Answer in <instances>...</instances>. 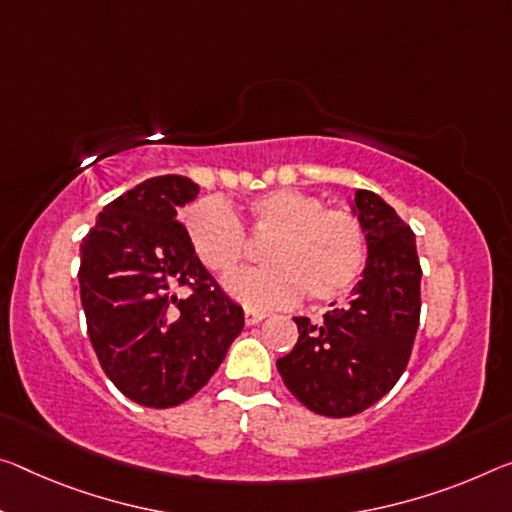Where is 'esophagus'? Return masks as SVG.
<instances>
[{
    "instance_id": "34e87169",
    "label": "esophagus",
    "mask_w": 512,
    "mask_h": 512,
    "mask_svg": "<svg viewBox=\"0 0 512 512\" xmlns=\"http://www.w3.org/2000/svg\"><path fill=\"white\" fill-rule=\"evenodd\" d=\"M243 319H246V326H257L259 321L266 319V312L250 310V307H246V310H243Z\"/></svg>"
}]
</instances>
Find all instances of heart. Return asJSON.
I'll return each instance as SVG.
<instances>
[{
  "instance_id": "obj_1",
  "label": "heart",
  "mask_w": 512,
  "mask_h": 512,
  "mask_svg": "<svg viewBox=\"0 0 512 512\" xmlns=\"http://www.w3.org/2000/svg\"><path fill=\"white\" fill-rule=\"evenodd\" d=\"M250 237L266 239L264 266L227 282L248 307L287 305L305 291L314 303L342 296L367 262V237L358 218L326 209L312 193L275 189L246 207ZM193 253L218 278H230L248 257L239 218L218 198L198 200L184 216Z\"/></svg>"
}]
</instances>
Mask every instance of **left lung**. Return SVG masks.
I'll use <instances>...</instances> for the list:
<instances>
[{
    "label": "left lung",
    "instance_id": "left-lung-1",
    "mask_svg": "<svg viewBox=\"0 0 512 512\" xmlns=\"http://www.w3.org/2000/svg\"><path fill=\"white\" fill-rule=\"evenodd\" d=\"M367 237L362 278L321 323L296 316L298 344L278 360L291 394L316 415L351 417L383 399L410 360L419 328L421 266L415 234L371 191L348 200Z\"/></svg>",
    "mask_w": 512,
    "mask_h": 512
}]
</instances>
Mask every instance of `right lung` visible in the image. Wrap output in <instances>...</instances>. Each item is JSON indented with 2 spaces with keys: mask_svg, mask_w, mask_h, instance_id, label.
Here are the masks:
<instances>
[{
  "mask_svg": "<svg viewBox=\"0 0 512 512\" xmlns=\"http://www.w3.org/2000/svg\"><path fill=\"white\" fill-rule=\"evenodd\" d=\"M198 193L189 177H150L109 202L79 248L81 307L97 360L145 408L191 399L243 330L241 305L216 285L177 221ZM180 286L194 294L180 297Z\"/></svg>",
  "mask_w": 512,
  "mask_h": 512,
  "instance_id": "right-lung-1",
  "label": "right lung"
}]
</instances>
